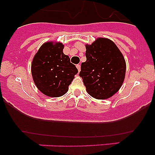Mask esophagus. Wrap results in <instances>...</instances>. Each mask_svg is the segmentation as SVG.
<instances>
[{"label":"esophagus","instance_id":"obj_1","mask_svg":"<svg viewBox=\"0 0 155 155\" xmlns=\"http://www.w3.org/2000/svg\"><path fill=\"white\" fill-rule=\"evenodd\" d=\"M77 68H78V72H80L81 71V65L80 64H77Z\"/></svg>","mask_w":155,"mask_h":155}]
</instances>
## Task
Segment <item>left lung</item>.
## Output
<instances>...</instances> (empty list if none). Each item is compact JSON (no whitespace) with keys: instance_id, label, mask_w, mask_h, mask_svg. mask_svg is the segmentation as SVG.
Listing matches in <instances>:
<instances>
[{"instance_id":"1","label":"left lung","mask_w":155,"mask_h":155,"mask_svg":"<svg viewBox=\"0 0 155 155\" xmlns=\"http://www.w3.org/2000/svg\"><path fill=\"white\" fill-rule=\"evenodd\" d=\"M85 62L81 63L79 76L86 91L97 99H106L120 90L126 74V61L114 42L98 38L87 44Z\"/></svg>"}]
</instances>
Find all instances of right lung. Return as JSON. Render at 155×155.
Here are the masks:
<instances>
[{"label": "right lung", "instance_id": "obj_1", "mask_svg": "<svg viewBox=\"0 0 155 155\" xmlns=\"http://www.w3.org/2000/svg\"><path fill=\"white\" fill-rule=\"evenodd\" d=\"M61 42H46L39 48L31 63V71L38 89L49 97L62 96L78 71L63 52Z\"/></svg>", "mask_w": 155, "mask_h": 155}]
</instances>
